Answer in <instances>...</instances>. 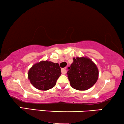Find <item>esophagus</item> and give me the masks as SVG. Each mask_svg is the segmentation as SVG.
<instances>
[{
	"label": "esophagus",
	"instance_id": "obj_1",
	"mask_svg": "<svg viewBox=\"0 0 124 124\" xmlns=\"http://www.w3.org/2000/svg\"><path fill=\"white\" fill-rule=\"evenodd\" d=\"M62 74H65L67 73V68H64L62 69Z\"/></svg>",
	"mask_w": 124,
	"mask_h": 124
}]
</instances>
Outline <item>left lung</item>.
<instances>
[{
	"mask_svg": "<svg viewBox=\"0 0 124 124\" xmlns=\"http://www.w3.org/2000/svg\"><path fill=\"white\" fill-rule=\"evenodd\" d=\"M68 69L70 85L77 90H88L98 79L99 71L96 64L87 57H74L73 62Z\"/></svg>",
	"mask_w": 124,
	"mask_h": 124,
	"instance_id": "obj_1",
	"label": "left lung"
}]
</instances>
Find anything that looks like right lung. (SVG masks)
<instances>
[{
    "label": "right lung",
    "mask_w": 124,
    "mask_h": 124,
    "mask_svg": "<svg viewBox=\"0 0 124 124\" xmlns=\"http://www.w3.org/2000/svg\"><path fill=\"white\" fill-rule=\"evenodd\" d=\"M62 74L58 63L49 61H41L34 64L28 72V78L36 89L48 90L56 84Z\"/></svg>",
    "instance_id": "obj_1"
}]
</instances>
